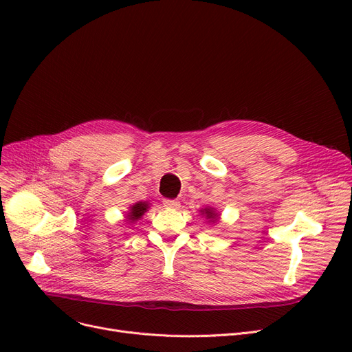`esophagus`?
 <instances>
[{
	"label": "esophagus",
	"instance_id": "esophagus-1",
	"mask_svg": "<svg viewBox=\"0 0 352 352\" xmlns=\"http://www.w3.org/2000/svg\"><path fill=\"white\" fill-rule=\"evenodd\" d=\"M164 207L166 208H173V210H178L179 208V202L177 199H164Z\"/></svg>",
	"mask_w": 352,
	"mask_h": 352
}]
</instances>
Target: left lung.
I'll use <instances>...</instances> for the list:
<instances>
[{
	"label": "left lung",
	"mask_w": 352,
	"mask_h": 352,
	"mask_svg": "<svg viewBox=\"0 0 352 352\" xmlns=\"http://www.w3.org/2000/svg\"><path fill=\"white\" fill-rule=\"evenodd\" d=\"M206 214H207V218L211 221V223H214V221H215L217 217H218L212 210H206Z\"/></svg>",
	"instance_id": "8db88e82"
}]
</instances>
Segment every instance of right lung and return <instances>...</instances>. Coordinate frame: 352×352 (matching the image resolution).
Returning <instances> with one entry per match:
<instances>
[{
    "label": "right lung",
    "mask_w": 352,
    "mask_h": 352,
    "mask_svg": "<svg viewBox=\"0 0 352 352\" xmlns=\"http://www.w3.org/2000/svg\"><path fill=\"white\" fill-rule=\"evenodd\" d=\"M146 208H148L146 202H138V204L133 206V207H131V212H129V215H126L129 223H134V221H137L138 218H141V215L146 211Z\"/></svg>",
    "instance_id": "right-lung-1"
}]
</instances>
